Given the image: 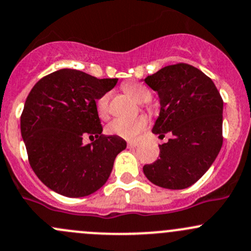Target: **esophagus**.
I'll return each instance as SVG.
<instances>
[{
    "label": "esophagus",
    "mask_w": 251,
    "mask_h": 251,
    "mask_svg": "<svg viewBox=\"0 0 251 251\" xmlns=\"http://www.w3.org/2000/svg\"><path fill=\"white\" fill-rule=\"evenodd\" d=\"M137 146V142H128V147L129 148H134V147H136Z\"/></svg>",
    "instance_id": "obj_1"
}]
</instances>
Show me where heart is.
I'll list each match as a JSON object with an SVG mask.
<instances>
[{
  "mask_svg": "<svg viewBox=\"0 0 251 251\" xmlns=\"http://www.w3.org/2000/svg\"><path fill=\"white\" fill-rule=\"evenodd\" d=\"M123 90L130 94L139 103H147L152 99V92L147 86L136 81L123 83ZM110 93H104L97 99V111L101 117H105L109 112ZM148 126V118L146 116H137V117H118L112 120L106 126V131L110 135L120 136L125 140H134L139 136L140 133L145 130Z\"/></svg>",
  "mask_w": 251,
  "mask_h": 251,
  "instance_id": "heart-1",
  "label": "heart"
}]
</instances>
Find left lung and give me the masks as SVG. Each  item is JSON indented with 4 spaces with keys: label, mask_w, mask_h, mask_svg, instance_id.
<instances>
[{
    "label": "left lung",
    "mask_w": 251,
    "mask_h": 251,
    "mask_svg": "<svg viewBox=\"0 0 251 251\" xmlns=\"http://www.w3.org/2000/svg\"><path fill=\"white\" fill-rule=\"evenodd\" d=\"M145 82L161 104L153 133L172 136L144 174L161 188L184 189L203 176L223 146V98L211 77L188 63L164 67Z\"/></svg>",
    "instance_id": "1"
}]
</instances>
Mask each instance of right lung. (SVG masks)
I'll list each match as a JSON object with an SVG mask.
<instances>
[{
    "mask_svg": "<svg viewBox=\"0 0 251 251\" xmlns=\"http://www.w3.org/2000/svg\"><path fill=\"white\" fill-rule=\"evenodd\" d=\"M116 82L66 68L45 75L28 93L20 118L21 135L29 165L51 190L82 198L109 178L126 142L101 134L96 100ZM86 136L94 142L83 145Z\"/></svg>",
    "mask_w": 251,
    "mask_h": 251,
    "instance_id": "obj_1",
    "label": "right lung"
}]
</instances>
